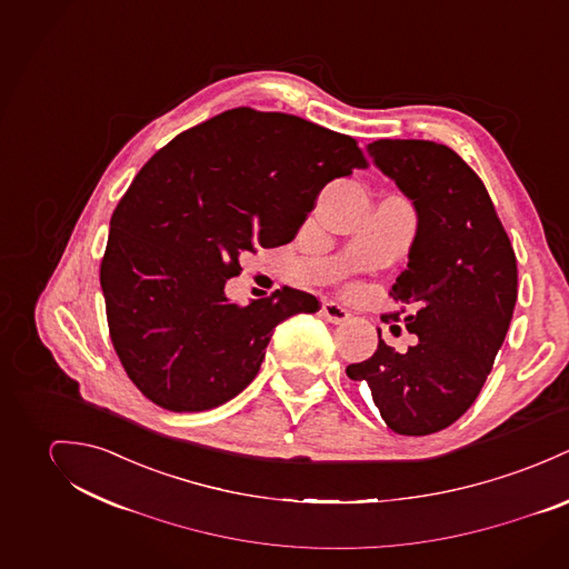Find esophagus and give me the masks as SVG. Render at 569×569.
I'll use <instances>...</instances> for the list:
<instances>
[{
  "label": "esophagus",
  "instance_id": "1",
  "mask_svg": "<svg viewBox=\"0 0 569 569\" xmlns=\"http://www.w3.org/2000/svg\"><path fill=\"white\" fill-rule=\"evenodd\" d=\"M322 316H325L329 322H333V325H345V322H349V318H351V315H349L342 306H338L336 301H325V303H322Z\"/></svg>",
  "mask_w": 569,
  "mask_h": 569
}]
</instances>
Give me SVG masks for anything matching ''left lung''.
Here are the masks:
<instances>
[{
    "label": "left lung",
    "mask_w": 569,
    "mask_h": 569,
    "mask_svg": "<svg viewBox=\"0 0 569 569\" xmlns=\"http://www.w3.org/2000/svg\"><path fill=\"white\" fill-rule=\"evenodd\" d=\"M367 150L417 211L408 268L390 290L412 306L403 320L417 345L397 353L378 329V351L347 376L369 383L392 432L426 437L460 419L491 373L517 301V259L485 183L451 148L378 139Z\"/></svg>",
    "instance_id": "left-lung-1"
}]
</instances>
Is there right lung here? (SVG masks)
Listing matches in <instances>:
<instances>
[{"label": "right lung", "instance_id": "right-lung-1", "mask_svg": "<svg viewBox=\"0 0 569 569\" xmlns=\"http://www.w3.org/2000/svg\"><path fill=\"white\" fill-rule=\"evenodd\" d=\"M369 168L358 141L288 113L224 111L177 134L113 211L100 266L107 320L132 383L172 412H200L253 381L274 327L320 310L281 288L231 303L240 257L288 244L320 190Z\"/></svg>", "mask_w": 569, "mask_h": 569}]
</instances>
